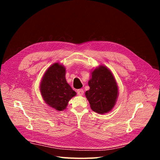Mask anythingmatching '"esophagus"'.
Segmentation results:
<instances>
[{
	"mask_svg": "<svg viewBox=\"0 0 160 160\" xmlns=\"http://www.w3.org/2000/svg\"><path fill=\"white\" fill-rule=\"evenodd\" d=\"M77 94L78 96H82L84 94V90L83 89H79L77 90Z\"/></svg>",
	"mask_w": 160,
	"mask_h": 160,
	"instance_id": "1",
	"label": "esophagus"
}]
</instances>
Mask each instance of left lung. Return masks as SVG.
I'll list each match as a JSON object with an SVG mask.
<instances>
[{"label":"left lung","instance_id":"obj_1","mask_svg":"<svg viewBox=\"0 0 160 160\" xmlns=\"http://www.w3.org/2000/svg\"><path fill=\"white\" fill-rule=\"evenodd\" d=\"M88 81L90 90L86 92L91 109L98 114H105L115 106L118 88L114 76L106 66L100 65L92 72Z\"/></svg>","mask_w":160,"mask_h":160}]
</instances>
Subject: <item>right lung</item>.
I'll list each match as a JSON object with an SVG mask.
<instances>
[{"mask_svg":"<svg viewBox=\"0 0 160 160\" xmlns=\"http://www.w3.org/2000/svg\"><path fill=\"white\" fill-rule=\"evenodd\" d=\"M66 68L59 63H54L46 71L40 85L41 95L49 106L57 111H62L69 100L76 95L67 83Z\"/></svg>","mask_w":160,"mask_h":160,"instance_id":"add662e5","label":"right lung"}]
</instances>
